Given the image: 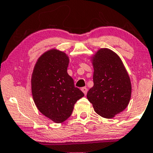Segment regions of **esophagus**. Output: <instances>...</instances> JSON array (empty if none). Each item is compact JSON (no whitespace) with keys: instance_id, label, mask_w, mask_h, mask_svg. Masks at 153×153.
Listing matches in <instances>:
<instances>
[{"instance_id":"esophagus-1","label":"esophagus","mask_w":153,"mask_h":153,"mask_svg":"<svg viewBox=\"0 0 153 153\" xmlns=\"http://www.w3.org/2000/svg\"><path fill=\"white\" fill-rule=\"evenodd\" d=\"M81 91L83 92V94H84L85 95H86L87 91H88V89H87L86 87H83V88H81Z\"/></svg>"}]
</instances>
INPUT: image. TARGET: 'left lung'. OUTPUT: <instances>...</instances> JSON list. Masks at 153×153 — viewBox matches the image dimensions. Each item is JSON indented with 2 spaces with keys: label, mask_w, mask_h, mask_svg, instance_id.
Returning <instances> with one entry per match:
<instances>
[{
  "label": "left lung",
  "mask_w": 153,
  "mask_h": 153,
  "mask_svg": "<svg viewBox=\"0 0 153 153\" xmlns=\"http://www.w3.org/2000/svg\"><path fill=\"white\" fill-rule=\"evenodd\" d=\"M94 86L87 99L95 112L105 118H112L128 106L131 96L128 74L117 53L101 48L92 56Z\"/></svg>",
  "instance_id": "8db88e82"
}]
</instances>
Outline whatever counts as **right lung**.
I'll use <instances>...</instances> for the list:
<instances>
[{"instance_id": "obj_1", "label": "right lung", "mask_w": 153, "mask_h": 153, "mask_svg": "<svg viewBox=\"0 0 153 153\" xmlns=\"http://www.w3.org/2000/svg\"><path fill=\"white\" fill-rule=\"evenodd\" d=\"M68 65L65 52L51 49L38 58L32 74V94L37 108L57 123L71 115L75 104L84 96L68 75Z\"/></svg>"}]
</instances>
